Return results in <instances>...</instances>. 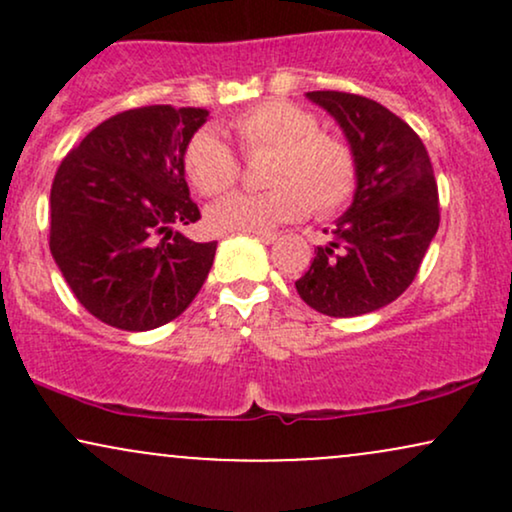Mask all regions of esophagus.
I'll use <instances>...</instances> for the list:
<instances>
[{
  "label": "esophagus",
  "instance_id": "1",
  "mask_svg": "<svg viewBox=\"0 0 512 512\" xmlns=\"http://www.w3.org/2000/svg\"><path fill=\"white\" fill-rule=\"evenodd\" d=\"M252 236H255L264 245H272L274 240H276V233H252Z\"/></svg>",
  "mask_w": 512,
  "mask_h": 512
}]
</instances>
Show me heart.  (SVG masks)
<instances>
[{
  "label": "heart",
  "instance_id": "1",
  "mask_svg": "<svg viewBox=\"0 0 512 512\" xmlns=\"http://www.w3.org/2000/svg\"><path fill=\"white\" fill-rule=\"evenodd\" d=\"M248 154L274 151L267 182L274 190L233 192L207 209L214 233H264L301 221L313 207L332 214L356 190V156L342 139L320 132L315 113L289 101H267L233 120ZM185 173L197 192L214 197L236 185L240 163L231 144L214 129H199L185 146Z\"/></svg>",
  "mask_w": 512,
  "mask_h": 512
}]
</instances>
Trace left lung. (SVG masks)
Returning a JSON list of instances; mask_svg holds the SVG:
<instances>
[{"label": "left lung", "instance_id": "left-lung-1", "mask_svg": "<svg viewBox=\"0 0 512 512\" xmlns=\"http://www.w3.org/2000/svg\"><path fill=\"white\" fill-rule=\"evenodd\" d=\"M305 98L344 132L356 156V190L296 291L322 315L373 313L409 289L438 231L431 158L419 134L385 105L342 91H310Z\"/></svg>", "mask_w": 512, "mask_h": 512}]
</instances>
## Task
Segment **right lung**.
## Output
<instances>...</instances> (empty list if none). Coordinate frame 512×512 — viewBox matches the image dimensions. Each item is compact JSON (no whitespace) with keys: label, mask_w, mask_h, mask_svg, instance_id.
<instances>
[{"label":"right lung","mask_w":512,"mask_h":512,"mask_svg":"<svg viewBox=\"0 0 512 512\" xmlns=\"http://www.w3.org/2000/svg\"><path fill=\"white\" fill-rule=\"evenodd\" d=\"M204 108L146 105L101 122L57 168L50 252L93 317L125 332L175 320L195 301L216 243L178 226L199 219L185 180V146Z\"/></svg>","instance_id":"add662e5"}]
</instances>
